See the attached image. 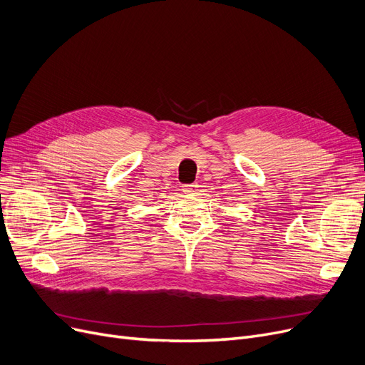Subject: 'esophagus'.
Segmentation results:
<instances>
[{
	"mask_svg": "<svg viewBox=\"0 0 365 365\" xmlns=\"http://www.w3.org/2000/svg\"><path fill=\"white\" fill-rule=\"evenodd\" d=\"M197 188H199V185L196 182H193V184H184L182 185V192L184 193H196Z\"/></svg>",
	"mask_w": 365,
	"mask_h": 365,
	"instance_id": "1",
	"label": "esophagus"
}]
</instances>
